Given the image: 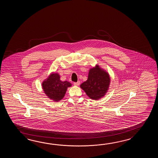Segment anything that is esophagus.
<instances>
[{
    "label": "esophagus",
    "instance_id": "1",
    "mask_svg": "<svg viewBox=\"0 0 158 158\" xmlns=\"http://www.w3.org/2000/svg\"><path fill=\"white\" fill-rule=\"evenodd\" d=\"M74 86H78L80 84V81H77V82H74Z\"/></svg>",
    "mask_w": 158,
    "mask_h": 158
}]
</instances>
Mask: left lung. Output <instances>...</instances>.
I'll return each mask as SVG.
<instances>
[{"mask_svg": "<svg viewBox=\"0 0 158 158\" xmlns=\"http://www.w3.org/2000/svg\"><path fill=\"white\" fill-rule=\"evenodd\" d=\"M110 81L107 72L97 65L90 69L87 80L81 84L80 87L90 98L98 100L107 92Z\"/></svg>", "mask_w": 158, "mask_h": 158, "instance_id": "left-lung-1", "label": "left lung"}]
</instances>
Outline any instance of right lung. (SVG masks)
<instances>
[{
	"mask_svg": "<svg viewBox=\"0 0 158 158\" xmlns=\"http://www.w3.org/2000/svg\"><path fill=\"white\" fill-rule=\"evenodd\" d=\"M60 78V75L58 73H52L42 84L44 93L48 98L55 102L61 100L66 93L68 87L72 86L69 82L61 81Z\"/></svg>",
	"mask_w": 158,
	"mask_h": 158,
	"instance_id": "1",
	"label": "right lung"
}]
</instances>
